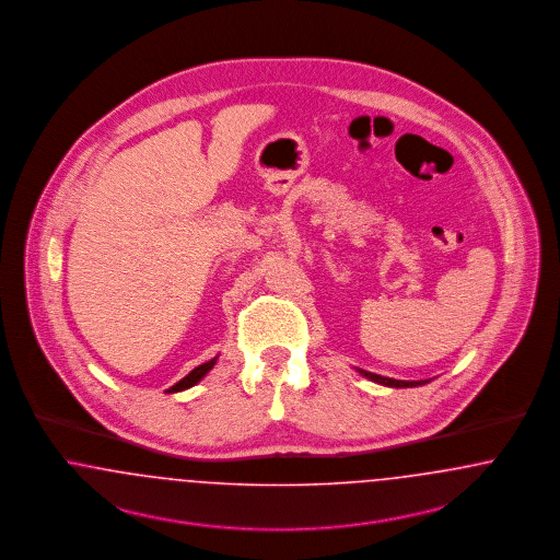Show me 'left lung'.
Instances as JSON below:
<instances>
[{"label": "left lung", "instance_id": "obj_1", "mask_svg": "<svg viewBox=\"0 0 560 560\" xmlns=\"http://www.w3.org/2000/svg\"><path fill=\"white\" fill-rule=\"evenodd\" d=\"M358 372H360L362 376H365V378H370L372 383H378V385H385V387H395V389H401V387H418V385L429 383V381H395V378H389V376L372 374V372L362 370V368H358Z\"/></svg>", "mask_w": 560, "mask_h": 560}]
</instances>
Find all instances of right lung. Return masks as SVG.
<instances>
[{
  "label": "right lung",
  "instance_id": "obj_1",
  "mask_svg": "<svg viewBox=\"0 0 560 560\" xmlns=\"http://www.w3.org/2000/svg\"><path fill=\"white\" fill-rule=\"evenodd\" d=\"M215 362H218V358H213V360H209V362H205V364L196 365L190 374H186L179 383H175V385L171 387L170 393H177V390H186L190 389V387H195L196 383H200V381L209 374V370L215 365Z\"/></svg>",
  "mask_w": 560,
  "mask_h": 560
}]
</instances>
